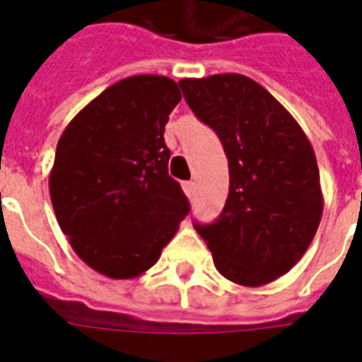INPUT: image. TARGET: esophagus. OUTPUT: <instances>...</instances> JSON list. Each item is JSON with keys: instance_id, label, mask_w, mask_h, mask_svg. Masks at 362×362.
<instances>
[{"instance_id": "obj_1", "label": "esophagus", "mask_w": 362, "mask_h": 362, "mask_svg": "<svg viewBox=\"0 0 362 362\" xmlns=\"http://www.w3.org/2000/svg\"><path fill=\"white\" fill-rule=\"evenodd\" d=\"M182 188H184V194L188 195V197H192L195 192V182H184V184H182Z\"/></svg>"}]
</instances>
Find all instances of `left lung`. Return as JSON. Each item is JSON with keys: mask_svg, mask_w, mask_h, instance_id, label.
Returning a JSON list of instances; mask_svg holds the SVG:
<instances>
[{"mask_svg": "<svg viewBox=\"0 0 362 362\" xmlns=\"http://www.w3.org/2000/svg\"><path fill=\"white\" fill-rule=\"evenodd\" d=\"M195 117L221 138L230 192L213 224H195L230 282L259 288L290 272L317 234L324 197L303 128L243 74L182 78Z\"/></svg>", "mask_w": 362, "mask_h": 362, "instance_id": "8db88e82", "label": "left lung"}]
</instances>
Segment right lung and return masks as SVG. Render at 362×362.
<instances>
[{
  "label": "right lung",
  "mask_w": 362,
  "mask_h": 362,
  "mask_svg": "<svg viewBox=\"0 0 362 362\" xmlns=\"http://www.w3.org/2000/svg\"><path fill=\"white\" fill-rule=\"evenodd\" d=\"M178 84L138 74L109 86L66 124L49 173V195L63 234L90 269L113 280L136 278L189 213L168 176L165 124Z\"/></svg>",
  "instance_id": "add662e5"
}]
</instances>
